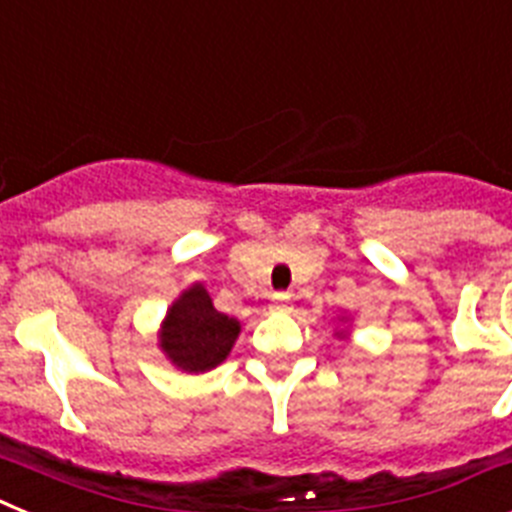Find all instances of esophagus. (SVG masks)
<instances>
[{"mask_svg": "<svg viewBox=\"0 0 512 512\" xmlns=\"http://www.w3.org/2000/svg\"><path fill=\"white\" fill-rule=\"evenodd\" d=\"M270 301H273V309H278V311H288L291 309V296H288V293H283V291H278V293H273V296H270Z\"/></svg>", "mask_w": 512, "mask_h": 512, "instance_id": "obj_1", "label": "esophagus"}]
</instances>
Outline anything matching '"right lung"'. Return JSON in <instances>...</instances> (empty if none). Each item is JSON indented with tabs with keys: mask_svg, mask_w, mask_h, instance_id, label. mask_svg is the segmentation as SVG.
I'll list each match as a JSON object with an SVG mask.
<instances>
[{
	"mask_svg": "<svg viewBox=\"0 0 512 512\" xmlns=\"http://www.w3.org/2000/svg\"><path fill=\"white\" fill-rule=\"evenodd\" d=\"M239 335L237 319L213 309L206 288H188L172 304L159 335L162 350L182 371L203 373L219 366Z\"/></svg>",
	"mask_w": 512,
	"mask_h": 512,
	"instance_id": "1",
	"label": "right lung"
}]
</instances>
